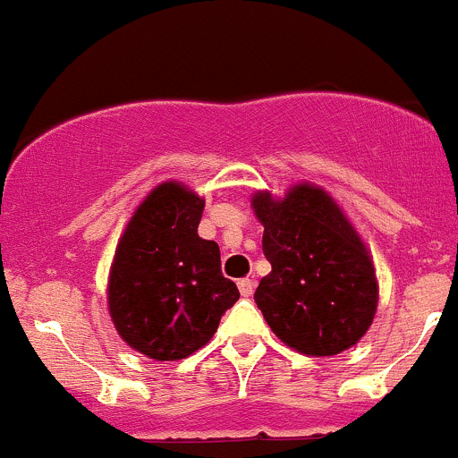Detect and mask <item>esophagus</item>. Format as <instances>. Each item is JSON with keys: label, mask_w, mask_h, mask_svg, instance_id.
I'll list each match as a JSON object with an SVG mask.
<instances>
[{"label": "esophagus", "mask_w": 458, "mask_h": 458, "mask_svg": "<svg viewBox=\"0 0 458 458\" xmlns=\"http://www.w3.org/2000/svg\"><path fill=\"white\" fill-rule=\"evenodd\" d=\"M253 287H256V283H253V280H249V278L238 280V289H240V293H242V296H251Z\"/></svg>", "instance_id": "1"}]
</instances>
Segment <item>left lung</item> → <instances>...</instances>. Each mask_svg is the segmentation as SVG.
I'll use <instances>...</instances> for the list:
<instances>
[{"label": "left lung", "mask_w": 458, "mask_h": 458, "mask_svg": "<svg viewBox=\"0 0 458 458\" xmlns=\"http://www.w3.org/2000/svg\"><path fill=\"white\" fill-rule=\"evenodd\" d=\"M251 209L271 262L253 298L271 332L316 359L354 347L377 316L378 280L345 211L311 182L293 184L283 198L256 191Z\"/></svg>", "instance_id": "8db88e82"}]
</instances>
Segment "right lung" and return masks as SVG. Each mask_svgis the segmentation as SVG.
<instances>
[{
	"mask_svg": "<svg viewBox=\"0 0 458 458\" xmlns=\"http://www.w3.org/2000/svg\"><path fill=\"white\" fill-rule=\"evenodd\" d=\"M205 198L178 180L157 184L120 235L108 271V314L122 341L153 360L191 356L240 298L220 249L198 235Z\"/></svg>",
	"mask_w": 458,
	"mask_h": 458,
	"instance_id": "obj_1",
	"label": "right lung"
}]
</instances>
